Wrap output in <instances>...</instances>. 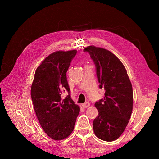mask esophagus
I'll return each instance as SVG.
<instances>
[{"instance_id":"34e87169","label":"esophagus","mask_w":159,"mask_h":159,"mask_svg":"<svg viewBox=\"0 0 159 159\" xmlns=\"http://www.w3.org/2000/svg\"><path fill=\"white\" fill-rule=\"evenodd\" d=\"M89 105H90V104L89 102H86L84 104H82V106L84 107V108H87V107H88L89 106Z\"/></svg>"}]
</instances>
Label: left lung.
Wrapping results in <instances>:
<instances>
[{
	"label": "left lung",
	"instance_id": "8db88e82",
	"mask_svg": "<svg viewBox=\"0 0 159 159\" xmlns=\"http://www.w3.org/2000/svg\"><path fill=\"white\" fill-rule=\"evenodd\" d=\"M84 51L92 58L100 83L104 88V98L96 102L98 115L93 120V131L100 139L111 142L124 131L133 110V88L122 62L108 50L89 46Z\"/></svg>",
	"mask_w": 159,
	"mask_h": 159
}]
</instances>
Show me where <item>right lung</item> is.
<instances>
[{"instance_id": "obj_1", "label": "right lung", "mask_w": 159, "mask_h": 159, "mask_svg": "<svg viewBox=\"0 0 159 159\" xmlns=\"http://www.w3.org/2000/svg\"><path fill=\"white\" fill-rule=\"evenodd\" d=\"M77 52L75 49L57 51L48 55L37 68L31 85V97L38 120L47 135L55 140L70 135L80 112V107L71 98L66 78ZM64 89L69 95L62 100Z\"/></svg>"}]
</instances>
